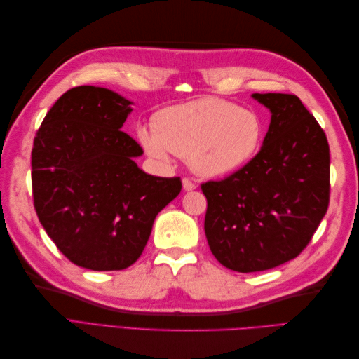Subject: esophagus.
<instances>
[{
  "label": "esophagus",
  "instance_id": "esophagus-1",
  "mask_svg": "<svg viewBox=\"0 0 359 359\" xmlns=\"http://www.w3.org/2000/svg\"><path fill=\"white\" fill-rule=\"evenodd\" d=\"M182 187H184V190H186V191H190V190L196 189L198 186H196V184H194L190 178H184V180H182Z\"/></svg>",
  "mask_w": 359,
  "mask_h": 359
}]
</instances>
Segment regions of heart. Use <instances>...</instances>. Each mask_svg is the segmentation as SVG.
I'll list each match as a JSON object with an SVG mask.
<instances>
[{
	"label": "heart",
	"mask_w": 359,
	"mask_h": 359,
	"mask_svg": "<svg viewBox=\"0 0 359 359\" xmlns=\"http://www.w3.org/2000/svg\"><path fill=\"white\" fill-rule=\"evenodd\" d=\"M259 116L222 99H201L161 111L154 130L140 128L139 139L149 156L169 153L189 158L202 177H226L252 160L262 142Z\"/></svg>",
	"instance_id": "b5f03b06"
}]
</instances>
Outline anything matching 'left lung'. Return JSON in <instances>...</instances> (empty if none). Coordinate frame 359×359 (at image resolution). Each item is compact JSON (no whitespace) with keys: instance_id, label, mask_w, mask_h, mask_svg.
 I'll list each match as a JSON object with an SVG mask.
<instances>
[{"instance_id":"obj_1","label":"left lung","mask_w":359,"mask_h":359,"mask_svg":"<svg viewBox=\"0 0 359 359\" xmlns=\"http://www.w3.org/2000/svg\"><path fill=\"white\" fill-rule=\"evenodd\" d=\"M253 99L271 111L262 148L240 170L201 186L211 252L238 273L295 259L330 205V145L316 118L293 94Z\"/></svg>"}]
</instances>
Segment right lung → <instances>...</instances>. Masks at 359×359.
<instances>
[{"mask_svg": "<svg viewBox=\"0 0 359 359\" xmlns=\"http://www.w3.org/2000/svg\"><path fill=\"white\" fill-rule=\"evenodd\" d=\"M130 104L100 86H74L50 107L32 145L39 220L60 252L86 269L133 265L157 214L182 187L180 177L137 168L144 149L121 130Z\"/></svg>", "mask_w": 359, "mask_h": 359, "instance_id": "1", "label": "right lung"}]
</instances>
